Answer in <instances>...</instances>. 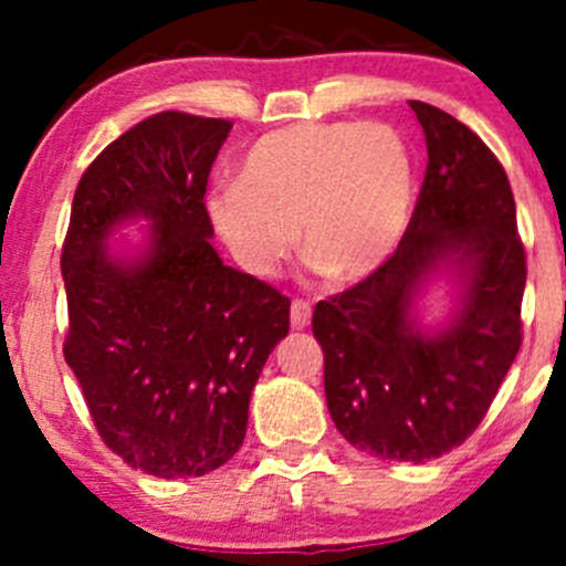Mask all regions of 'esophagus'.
Masks as SVG:
<instances>
[{
  "label": "esophagus",
  "instance_id": "obj_1",
  "mask_svg": "<svg viewBox=\"0 0 566 566\" xmlns=\"http://www.w3.org/2000/svg\"><path fill=\"white\" fill-rule=\"evenodd\" d=\"M310 319H312V306L306 304V301L295 298L293 304H290V323H293V328L295 331L306 328V325H310Z\"/></svg>",
  "mask_w": 566,
  "mask_h": 566
}]
</instances>
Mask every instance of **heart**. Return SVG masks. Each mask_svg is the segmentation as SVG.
I'll return each instance as SVG.
<instances>
[{"label":"heart","mask_w":566,"mask_h":566,"mask_svg":"<svg viewBox=\"0 0 566 566\" xmlns=\"http://www.w3.org/2000/svg\"><path fill=\"white\" fill-rule=\"evenodd\" d=\"M413 210V153L389 123H298L260 136L241 180L208 197L216 232L243 271L271 276L298 235L334 282L391 260Z\"/></svg>","instance_id":"obj_1"}]
</instances>
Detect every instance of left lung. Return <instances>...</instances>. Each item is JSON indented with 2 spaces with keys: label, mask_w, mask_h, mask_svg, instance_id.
I'll return each instance as SVG.
<instances>
[{
  "label": "left lung",
  "mask_w": 566,
  "mask_h": 566,
  "mask_svg": "<svg viewBox=\"0 0 566 566\" xmlns=\"http://www.w3.org/2000/svg\"><path fill=\"white\" fill-rule=\"evenodd\" d=\"M427 172L402 243L380 271L319 301L325 402L347 443L380 460L424 462L479 427L521 350L526 251L510 177L468 125L410 101ZM459 284V310L427 332L415 301L432 275Z\"/></svg>",
  "instance_id": "8db88e82"
}]
</instances>
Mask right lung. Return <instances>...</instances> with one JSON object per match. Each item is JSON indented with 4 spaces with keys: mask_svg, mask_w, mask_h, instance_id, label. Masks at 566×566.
<instances>
[{
    "mask_svg": "<svg viewBox=\"0 0 566 566\" xmlns=\"http://www.w3.org/2000/svg\"><path fill=\"white\" fill-rule=\"evenodd\" d=\"M230 119L161 112L95 158L62 247L65 361L98 436L158 479L205 476L241 449L249 397L290 331V298L210 247L208 175ZM151 221L134 258L105 238Z\"/></svg>",
    "mask_w": 566,
    "mask_h": 566,
    "instance_id": "add662e5",
    "label": "right lung"
}]
</instances>
